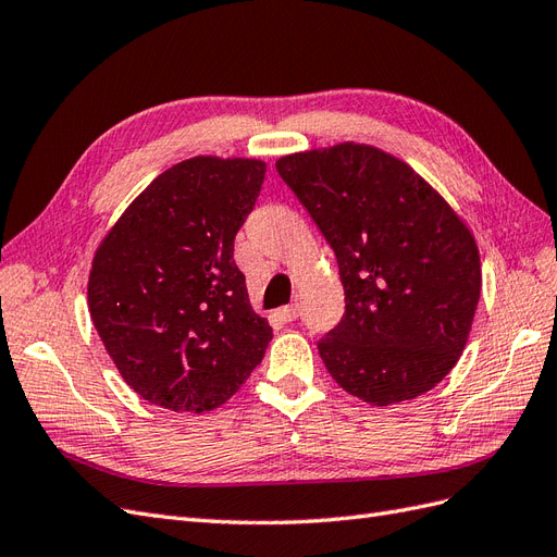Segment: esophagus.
Listing matches in <instances>:
<instances>
[{
    "mask_svg": "<svg viewBox=\"0 0 557 557\" xmlns=\"http://www.w3.org/2000/svg\"><path fill=\"white\" fill-rule=\"evenodd\" d=\"M278 318L285 320V323H293V320L299 318V307L297 305H290V307H281L278 309Z\"/></svg>",
    "mask_w": 557,
    "mask_h": 557,
    "instance_id": "1",
    "label": "esophagus"
}]
</instances>
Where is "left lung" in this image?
<instances>
[{
  "instance_id": "8db88e82",
  "label": "left lung",
  "mask_w": 557,
  "mask_h": 557,
  "mask_svg": "<svg viewBox=\"0 0 557 557\" xmlns=\"http://www.w3.org/2000/svg\"><path fill=\"white\" fill-rule=\"evenodd\" d=\"M276 172L332 246L346 311L318 352L369 404L423 395L458 362L481 295L474 237L409 164L339 144Z\"/></svg>"
}]
</instances>
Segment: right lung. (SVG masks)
<instances>
[{
  "instance_id": "right-lung-1",
  "label": "right lung",
  "mask_w": 557,
  "mask_h": 557,
  "mask_svg": "<svg viewBox=\"0 0 557 557\" xmlns=\"http://www.w3.org/2000/svg\"><path fill=\"white\" fill-rule=\"evenodd\" d=\"M264 172V162L242 158L178 162L150 181L99 246L92 323L146 401L211 411L262 362L272 327L250 309L234 237Z\"/></svg>"
}]
</instances>
